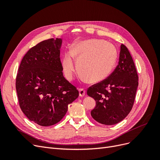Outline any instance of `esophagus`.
I'll return each mask as SVG.
<instances>
[{"label":"esophagus","instance_id":"34e87169","mask_svg":"<svg viewBox=\"0 0 160 160\" xmlns=\"http://www.w3.org/2000/svg\"><path fill=\"white\" fill-rule=\"evenodd\" d=\"M79 96L80 97H83L85 94V90L83 89H79Z\"/></svg>","mask_w":160,"mask_h":160}]
</instances>
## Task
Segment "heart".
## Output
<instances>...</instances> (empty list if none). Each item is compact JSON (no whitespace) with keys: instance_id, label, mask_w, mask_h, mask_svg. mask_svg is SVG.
I'll list each match as a JSON object with an SVG mask.
<instances>
[{"instance_id":"b5f03b06","label":"heart","mask_w":160,"mask_h":160,"mask_svg":"<svg viewBox=\"0 0 160 160\" xmlns=\"http://www.w3.org/2000/svg\"><path fill=\"white\" fill-rule=\"evenodd\" d=\"M78 64L80 73L91 83L105 80L113 71L117 60V50L112 43L98 39L80 40L75 42L71 52L65 54L62 67L67 80L71 81Z\"/></svg>"}]
</instances>
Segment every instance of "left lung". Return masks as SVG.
Segmentation results:
<instances>
[{
	"instance_id": "1",
	"label": "left lung",
	"mask_w": 160,
	"mask_h": 160,
	"mask_svg": "<svg viewBox=\"0 0 160 160\" xmlns=\"http://www.w3.org/2000/svg\"><path fill=\"white\" fill-rule=\"evenodd\" d=\"M138 75L128 48L121 45L118 65L107 79L88 89L96 101L91 115L103 125H115L127 117L133 107Z\"/></svg>"
}]
</instances>
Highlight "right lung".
I'll use <instances>...</instances> for the list:
<instances>
[{
	"label": "right lung",
	"mask_w": 160,
	"mask_h": 160,
	"mask_svg": "<svg viewBox=\"0 0 160 160\" xmlns=\"http://www.w3.org/2000/svg\"><path fill=\"white\" fill-rule=\"evenodd\" d=\"M62 38L43 41L24 56L16 79L20 108L27 118L41 126H51L65 115L68 105L79 97L65 79L60 60Z\"/></svg>",
	"instance_id": "add662e5"
}]
</instances>
